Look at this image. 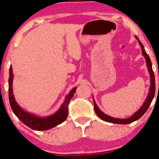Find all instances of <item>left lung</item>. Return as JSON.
<instances>
[{
    "label": "left lung",
    "instance_id": "obj_1",
    "mask_svg": "<svg viewBox=\"0 0 159 159\" xmlns=\"http://www.w3.org/2000/svg\"><path fill=\"white\" fill-rule=\"evenodd\" d=\"M137 40H138L139 45H140L141 50H142V54L143 56H144L145 58V61H146V65L148 67V69L150 77H151V86H150L149 88V93L148 94V96L145 99V101L142 106L139 108L138 111H136L133 115H132L129 118L127 119H119V118H114V117H111L108 115L104 114V113L100 109V108L98 107L96 103H95L94 98L93 99V103H94V109L95 111L98 115V116L99 117L100 119H101L102 120L107 121V122L113 123V124H119V125H127V124H129L133 122V121L138 120L140 118L141 116H143V114L146 112L148 108H149L150 105H151L152 101H153L154 95H155V91H156V84H155V77H154V73L153 71V69H152V63L150 59V57L146 53V52L145 51L144 46L142 44V43L140 42V40L138 38V37L135 36Z\"/></svg>",
    "mask_w": 159,
    "mask_h": 159
}]
</instances>
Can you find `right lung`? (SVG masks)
<instances>
[{
  "mask_svg": "<svg viewBox=\"0 0 159 159\" xmlns=\"http://www.w3.org/2000/svg\"><path fill=\"white\" fill-rule=\"evenodd\" d=\"M13 80H14V74L12 71V66H11L9 69V78H8V98H9L10 106L14 114L25 125L34 130L44 131V130L51 129L66 120L68 116L69 103L75 93L77 87H75L66 95L64 103L55 114L48 116L40 117L32 114L31 113L27 112L16 103L14 98V93H13Z\"/></svg>",
  "mask_w": 159,
  "mask_h": 159,
  "instance_id": "1",
  "label": "right lung"
}]
</instances>
